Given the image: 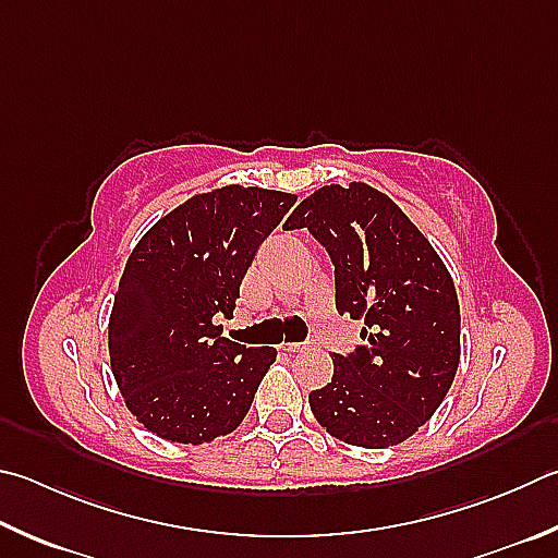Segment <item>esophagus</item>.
Segmentation results:
<instances>
[{
  "label": "esophagus",
  "instance_id": "obj_1",
  "mask_svg": "<svg viewBox=\"0 0 558 558\" xmlns=\"http://www.w3.org/2000/svg\"><path fill=\"white\" fill-rule=\"evenodd\" d=\"M280 347H282V351H288V353H298V351L305 349V343H280Z\"/></svg>",
  "mask_w": 558,
  "mask_h": 558
}]
</instances>
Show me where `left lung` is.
<instances>
[{"label":"left lung","instance_id":"1","mask_svg":"<svg viewBox=\"0 0 558 558\" xmlns=\"http://www.w3.org/2000/svg\"><path fill=\"white\" fill-rule=\"evenodd\" d=\"M286 229H310L329 251L339 314L366 324V347L333 353L331 380L310 392L314 420L351 447L402 444L437 412L459 368L461 310L449 268L366 182L314 190Z\"/></svg>","mask_w":558,"mask_h":558}]
</instances>
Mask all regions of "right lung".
<instances>
[{"mask_svg": "<svg viewBox=\"0 0 558 558\" xmlns=\"http://www.w3.org/2000/svg\"><path fill=\"white\" fill-rule=\"evenodd\" d=\"M295 202L266 187L199 192L131 251L107 327L111 373L156 437L197 447L244 422L278 351L221 337L215 317L234 314L256 248Z\"/></svg>", "mask_w": 558, "mask_h": 558, "instance_id": "1", "label": "right lung"}]
</instances>
